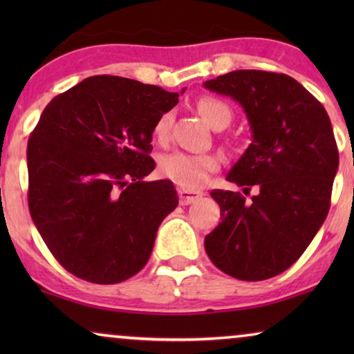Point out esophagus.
Listing matches in <instances>:
<instances>
[{"label":"esophagus","mask_w":354,"mask_h":354,"mask_svg":"<svg viewBox=\"0 0 354 354\" xmlns=\"http://www.w3.org/2000/svg\"><path fill=\"white\" fill-rule=\"evenodd\" d=\"M200 196H203V192H192L185 190V188H178V200H180V205H192V203H195Z\"/></svg>","instance_id":"esophagus-1"}]
</instances>
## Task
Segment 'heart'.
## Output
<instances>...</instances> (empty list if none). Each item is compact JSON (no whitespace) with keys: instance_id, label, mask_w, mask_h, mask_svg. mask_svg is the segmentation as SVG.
Returning a JSON list of instances; mask_svg holds the SVG:
<instances>
[{"instance_id":"obj_1","label":"heart","mask_w":354,"mask_h":354,"mask_svg":"<svg viewBox=\"0 0 354 354\" xmlns=\"http://www.w3.org/2000/svg\"><path fill=\"white\" fill-rule=\"evenodd\" d=\"M196 108L206 122L214 129L217 125H227L230 122L232 111L224 101L205 96V98L198 100ZM172 124V111H164L162 114H159V118L153 125V137L159 143L167 142L169 137H171ZM219 166L221 159L217 154L174 151L161 158V161H159V172L182 188L193 190V188H200L205 185L209 180L211 172H216Z\"/></svg>"}]
</instances>
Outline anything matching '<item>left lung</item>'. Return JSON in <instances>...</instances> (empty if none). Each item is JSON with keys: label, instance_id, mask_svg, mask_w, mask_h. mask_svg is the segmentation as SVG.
<instances>
[{"label": "left lung", "instance_id": "left-lung-1", "mask_svg": "<svg viewBox=\"0 0 354 354\" xmlns=\"http://www.w3.org/2000/svg\"><path fill=\"white\" fill-rule=\"evenodd\" d=\"M245 109L253 142L227 180L258 193L212 190L222 221L205 239L216 268L239 280L282 274L326 221L338 149L324 106L293 77L234 71L205 82Z\"/></svg>", "mask_w": 354, "mask_h": 354}]
</instances>
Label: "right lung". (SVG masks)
<instances>
[{"mask_svg": "<svg viewBox=\"0 0 354 354\" xmlns=\"http://www.w3.org/2000/svg\"><path fill=\"white\" fill-rule=\"evenodd\" d=\"M178 93L93 75L53 98L27 145L28 209L62 268L91 283H119L151 256L164 217L178 205L154 169L153 125Z\"/></svg>", "mask_w": 354, "mask_h": 354, "instance_id": "right-lung-1", "label": "right lung"}]
</instances>
